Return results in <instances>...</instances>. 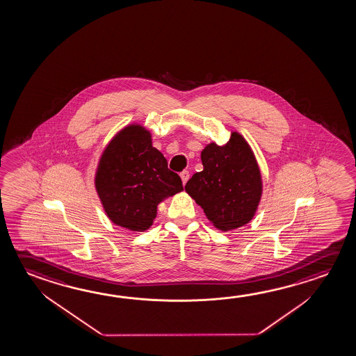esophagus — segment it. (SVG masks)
I'll list each match as a JSON object with an SVG mask.
<instances>
[{"instance_id": "34e87169", "label": "esophagus", "mask_w": 356, "mask_h": 356, "mask_svg": "<svg viewBox=\"0 0 356 356\" xmlns=\"http://www.w3.org/2000/svg\"><path fill=\"white\" fill-rule=\"evenodd\" d=\"M180 176H181V180H182V184H184V185H185V184H186V182H187V180H188V179H190V172H188V171H187V170H184V171H182V172H181Z\"/></svg>"}]
</instances>
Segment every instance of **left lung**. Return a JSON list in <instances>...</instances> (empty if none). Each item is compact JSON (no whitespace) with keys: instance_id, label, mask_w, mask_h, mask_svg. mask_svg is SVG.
<instances>
[{"instance_id":"8db88e82","label":"left lung","mask_w":356,"mask_h":356,"mask_svg":"<svg viewBox=\"0 0 356 356\" xmlns=\"http://www.w3.org/2000/svg\"><path fill=\"white\" fill-rule=\"evenodd\" d=\"M204 170L185 190L216 227L231 231L251 221L262 195V180L251 147L232 133L223 146L211 143L201 152Z\"/></svg>"}]
</instances>
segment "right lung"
Wrapping results in <instances>:
<instances>
[{
    "instance_id": "1",
    "label": "right lung",
    "mask_w": 356,
    "mask_h": 356,
    "mask_svg": "<svg viewBox=\"0 0 356 356\" xmlns=\"http://www.w3.org/2000/svg\"><path fill=\"white\" fill-rule=\"evenodd\" d=\"M95 187L111 221L136 232L152 226L163 197L184 190L180 176L139 125L124 129L105 149Z\"/></svg>"
}]
</instances>
